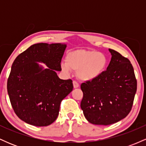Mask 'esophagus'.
I'll return each mask as SVG.
<instances>
[{"mask_svg": "<svg viewBox=\"0 0 146 146\" xmlns=\"http://www.w3.org/2000/svg\"><path fill=\"white\" fill-rule=\"evenodd\" d=\"M73 87H74V88H77L79 87V84L76 81H73Z\"/></svg>", "mask_w": 146, "mask_h": 146, "instance_id": "34e87169", "label": "esophagus"}]
</instances>
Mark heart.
Here are the masks:
<instances>
[{
    "label": "heart",
    "instance_id": "b5f03b06",
    "mask_svg": "<svg viewBox=\"0 0 146 146\" xmlns=\"http://www.w3.org/2000/svg\"><path fill=\"white\" fill-rule=\"evenodd\" d=\"M107 58L104 53L96 51L77 50L70 52L66 58V62L61 63L62 71L70 74L72 71H78V75L83 81H92L104 71Z\"/></svg>",
    "mask_w": 146,
    "mask_h": 146
}]
</instances>
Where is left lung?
<instances>
[{"mask_svg":"<svg viewBox=\"0 0 146 146\" xmlns=\"http://www.w3.org/2000/svg\"><path fill=\"white\" fill-rule=\"evenodd\" d=\"M111 60L99 78L81 84L82 110L90 123L110 125L125 118L131 110L137 80L130 60L109 48Z\"/></svg>","mask_w":146,"mask_h":146,"instance_id":"obj_1","label":"left lung"}]
</instances>
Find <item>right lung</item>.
<instances>
[{
  "label": "right lung",
  "instance_id": "right-lung-1",
  "mask_svg": "<svg viewBox=\"0 0 146 146\" xmlns=\"http://www.w3.org/2000/svg\"><path fill=\"white\" fill-rule=\"evenodd\" d=\"M64 43H38L16 57L7 80V93L16 115L35 126H46L58 116L62 100L73 90L71 80H61ZM43 63L44 69L38 63Z\"/></svg>",
  "mask_w": 146,
  "mask_h": 146
}]
</instances>
